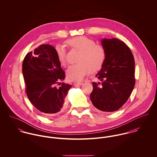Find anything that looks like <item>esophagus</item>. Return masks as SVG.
<instances>
[{
	"label": "esophagus",
	"mask_w": 157,
	"mask_h": 157,
	"mask_svg": "<svg viewBox=\"0 0 157 157\" xmlns=\"http://www.w3.org/2000/svg\"><path fill=\"white\" fill-rule=\"evenodd\" d=\"M83 83L82 82H76L74 83V86H78V85H82Z\"/></svg>",
	"instance_id": "1"
}]
</instances>
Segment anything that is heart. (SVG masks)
<instances>
[{"instance_id":"b5f03b06","label":"heart","mask_w":157,"mask_h":157,"mask_svg":"<svg viewBox=\"0 0 157 157\" xmlns=\"http://www.w3.org/2000/svg\"><path fill=\"white\" fill-rule=\"evenodd\" d=\"M65 45L72 51L78 52L76 58L77 63L71 65L67 70V78L73 81H80L90 71L96 72L103 66L106 58V51L103 45L96 44L92 39L79 36L70 39ZM58 60L62 66L67 64L66 51L61 45L56 47Z\"/></svg>"}]
</instances>
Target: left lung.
<instances>
[{"label":"left lung","instance_id":"1","mask_svg":"<svg viewBox=\"0 0 157 157\" xmlns=\"http://www.w3.org/2000/svg\"><path fill=\"white\" fill-rule=\"evenodd\" d=\"M101 44L106 58L95 77L102 83L92 82L90 98L98 109L113 112L128 101L134 88V58L130 48L118 39H103Z\"/></svg>","mask_w":157,"mask_h":157}]
</instances>
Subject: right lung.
Returning a JSON list of instances; mask_svg holds the SVG:
<instances>
[{"instance_id": "1", "label": "right lung", "mask_w": 157, "mask_h": 157, "mask_svg": "<svg viewBox=\"0 0 157 157\" xmlns=\"http://www.w3.org/2000/svg\"><path fill=\"white\" fill-rule=\"evenodd\" d=\"M25 90L32 105L46 115H52L65 108V100L72 85L62 83L65 74L58 60L56 49L42 44L28 52L22 63Z\"/></svg>"}]
</instances>
